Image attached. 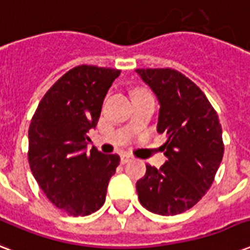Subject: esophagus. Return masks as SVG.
Masks as SVG:
<instances>
[{"mask_svg":"<svg viewBox=\"0 0 250 250\" xmlns=\"http://www.w3.org/2000/svg\"><path fill=\"white\" fill-rule=\"evenodd\" d=\"M132 160V157L129 156V154H122L121 156V164H127V162H129V161Z\"/></svg>","mask_w":250,"mask_h":250,"instance_id":"1","label":"esophagus"}]
</instances>
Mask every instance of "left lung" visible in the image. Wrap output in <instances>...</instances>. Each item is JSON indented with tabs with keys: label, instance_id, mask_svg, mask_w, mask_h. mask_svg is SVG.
I'll list each match as a JSON object with an SVG mask.
<instances>
[{
	"label": "left lung",
	"instance_id": "left-lung-1",
	"mask_svg": "<svg viewBox=\"0 0 250 250\" xmlns=\"http://www.w3.org/2000/svg\"><path fill=\"white\" fill-rule=\"evenodd\" d=\"M160 104L157 131L166 132L167 161L146 165L136 183L141 205L160 215H176L194 206L213 184L223 158L222 127L200 88L171 68H137Z\"/></svg>",
	"mask_w": 250,
	"mask_h": 250
}]
</instances>
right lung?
I'll use <instances>...</instances> for the list:
<instances>
[{"mask_svg":"<svg viewBox=\"0 0 250 250\" xmlns=\"http://www.w3.org/2000/svg\"><path fill=\"white\" fill-rule=\"evenodd\" d=\"M119 70L78 66L53 84L28 129V162L49 201L70 215H89L105 202L119 156L88 152L102 104Z\"/></svg>","mask_w":250,"mask_h":250,"instance_id":"obj_1","label":"right lung"}]
</instances>
